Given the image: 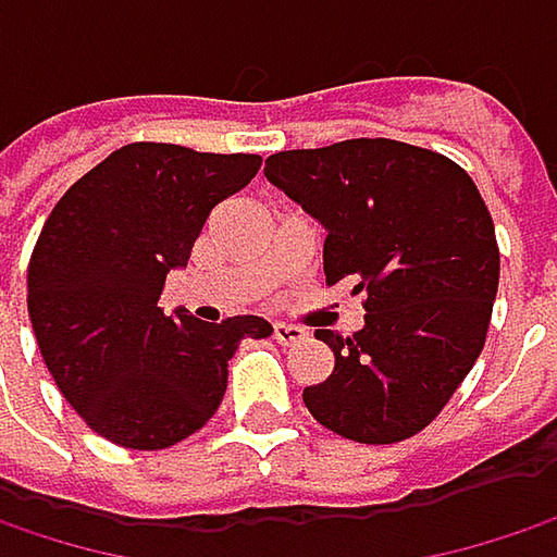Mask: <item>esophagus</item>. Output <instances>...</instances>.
Segmentation results:
<instances>
[{
    "instance_id": "esophagus-1",
    "label": "esophagus",
    "mask_w": 557,
    "mask_h": 557,
    "mask_svg": "<svg viewBox=\"0 0 557 557\" xmlns=\"http://www.w3.org/2000/svg\"><path fill=\"white\" fill-rule=\"evenodd\" d=\"M274 338H277L280 345H293V342H302L306 338V329L289 325V322H274Z\"/></svg>"
}]
</instances>
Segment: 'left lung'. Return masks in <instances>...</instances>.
<instances>
[{
    "mask_svg": "<svg viewBox=\"0 0 557 557\" xmlns=\"http://www.w3.org/2000/svg\"><path fill=\"white\" fill-rule=\"evenodd\" d=\"M268 180L325 225V283L358 280L364 329H315L332 374L302 389L325 429L393 445L422 432L484 351L500 283L494 219L474 180L429 148L351 138L280 151Z\"/></svg>",
    "mask_w": 557,
    "mask_h": 557,
    "instance_id": "left-lung-1",
    "label": "left lung"
}]
</instances>
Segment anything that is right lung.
I'll return each mask as SVG.
<instances>
[{
    "instance_id": "1",
    "label": "right lung",
    "mask_w": 557,
    "mask_h": 557,
    "mask_svg": "<svg viewBox=\"0 0 557 557\" xmlns=\"http://www.w3.org/2000/svg\"><path fill=\"white\" fill-rule=\"evenodd\" d=\"M258 170V154L135 141L48 215L28 261V315L63 399L102 438L135 451L183 442L215 416L242 338L274 332L261 315L206 325L158 306L209 212Z\"/></svg>"
}]
</instances>
